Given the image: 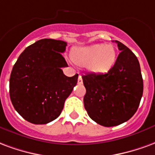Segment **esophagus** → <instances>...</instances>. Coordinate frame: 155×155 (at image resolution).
<instances>
[{
	"label": "esophagus",
	"instance_id": "obj_1",
	"mask_svg": "<svg viewBox=\"0 0 155 155\" xmlns=\"http://www.w3.org/2000/svg\"><path fill=\"white\" fill-rule=\"evenodd\" d=\"M78 84H82V76H81V75H79L78 80Z\"/></svg>",
	"mask_w": 155,
	"mask_h": 155
}]
</instances>
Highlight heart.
Instances as JSON below:
<instances>
[{
  "label": "heart",
  "mask_w": 155,
  "mask_h": 155,
  "mask_svg": "<svg viewBox=\"0 0 155 155\" xmlns=\"http://www.w3.org/2000/svg\"><path fill=\"white\" fill-rule=\"evenodd\" d=\"M116 48L111 45L96 44L74 48L71 51V58L74 64L86 67L95 74L108 73L116 64Z\"/></svg>",
  "instance_id": "1"
}]
</instances>
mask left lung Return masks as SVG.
Masks as SVG:
<instances>
[{
	"mask_svg": "<svg viewBox=\"0 0 155 155\" xmlns=\"http://www.w3.org/2000/svg\"><path fill=\"white\" fill-rule=\"evenodd\" d=\"M120 53L105 74L82 76L86 87L84 107L91 120L106 127L122 124L136 112L143 95V78L138 58L122 43L115 41Z\"/></svg>",
	"mask_w": 155,
	"mask_h": 155,
	"instance_id": "obj_1",
	"label": "left lung"
}]
</instances>
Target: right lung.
Listing matches in <instances>:
<instances>
[{
  "label": "right lung",
  "mask_w": 155,
  "mask_h": 155,
  "mask_svg": "<svg viewBox=\"0 0 155 155\" xmlns=\"http://www.w3.org/2000/svg\"><path fill=\"white\" fill-rule=\"evenodd\" d=\"M67 43L44 39L28 46L18 58L10 78V97L15 110L35 125L58 118L64 101L78 82V74L67 77L62 54Z\"/></svg>",
  "instance_id": "add662e5"
}]
</instances>
